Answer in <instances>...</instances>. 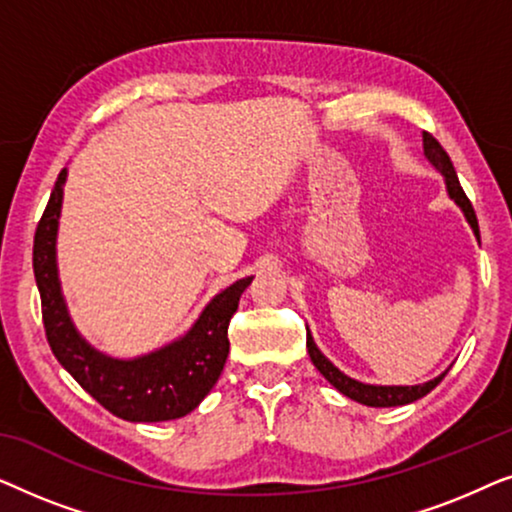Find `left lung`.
<instances>
[{
    "mask_svg": "<svg viewBox=\"0 0 512 512\" xmlns=\"http://www.w3.org/2000/svg\"><path fill=\"white\" fill-rule=\"evenodd\" d=\"M424 156L429 158V163L436 167L440 174H443L447 195H450V198L461 207L466 221L471 223L475 237L480 240L478 216H475L471 200L466 198L464 188H461V184H459V177H457V172H454V165H452L450 156H447V151L438 144L436 137L429 135V132H424ZM307 354H310L314 368H317L319 373L340 391V394H345L347 398H352V401H356V403L370 405V408H394V405H408L412 401H417V398L429 394L431 389H436L440 380L447 375V370H450L447 368L443 375L433 377V380L424 382V384H415V387H382V384H363L359 380H352V377H347L342 370L335 368L333 363L319 352V347L314 345V338L310 335V331H307Z\"/></svg>",
    "mask_w": 512,
    "mask_h": 512,
    "instance_id": "1",
    "label": "left lung"
}]
</instances>
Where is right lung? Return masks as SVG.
<instances>
[{
	"label": "right lung",
	"instance_id": "obj_1",
	"mask_svg": "<svg viewBox=\"0 0 512 512\" xmlns=\"http://www.w3.org/2000/svg\"><path fill=\"white\" fill-rule=\"evenodd\" d=\"M65 179L67 170H62L34 233L32 251L41 317L55 359L111 415L128 422H167L188 415L212 391L226 366L230 317L254 277L237 279L214 296L191 331L156 352L137 359H114L97 352L76 331L60 291L55 240Z\"/></svg>",
	"mask_w": 512,
	"mask_h": 512
}]
</instances>
